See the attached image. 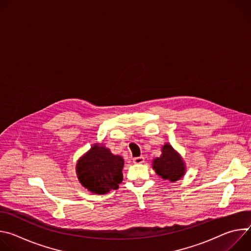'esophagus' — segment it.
<instances>
[{"label":"esophagus","instance_id":"obj_1","mask_svg":"<svg viewBox=\"0 0 251 251\" xmlns=\"http://www.w3.org/2000/svg\"><path fill=\"white\" fill-rule=\"evenodd\" d=\"M145 162V158L144 157H136L133 159V163L134 164H143Z\"/></svg>","mask_w":251,"mask_h":251}]
</instances>
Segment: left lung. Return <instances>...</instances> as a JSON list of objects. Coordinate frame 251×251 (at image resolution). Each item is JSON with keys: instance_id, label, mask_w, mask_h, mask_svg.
Wrapping results in <instances>:
<instances>
[{"instance_id": "obj_1", "label": "left lung", "mask_w": 251, "mask_h": 251, "mask_svg": "<svg viewBox=\"0 0 251 251\" xmlns=\"http://www.w3.org/2000/svg\"><path fill=\"white\" fill-rule=\"evenodd\" d=\"M152 168L159 176L172 183L181 180L186 174V164L182 156L169 143L163 145L161 156L152 161Z\"/></svg>"}]
</instances>
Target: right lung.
Wrapping results in <instances>:
<instances>
[{
  "label": "right lung",
  "mask_w": 251,
  "mask_h": 251,
  "mask_svg": "<svg viewBox=\"0 0 251 251\" xmlns=\"http://www.w3.org/2000/svg\"><path fill=\"white\" fill-rule=\"evenodd\" d=\"M124 159L114 155L102 143H95L75 167L79 183L90 193L104 195L116 190L123 181Z\"/></svg>",
  "instance_id": "add662e5"
}]
</instances>
